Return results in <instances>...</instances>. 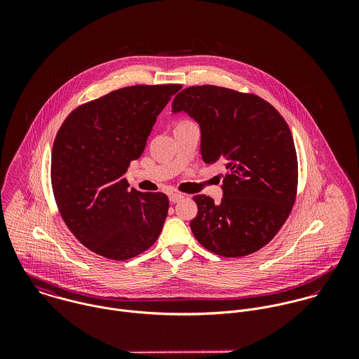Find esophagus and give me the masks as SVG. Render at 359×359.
<instances>
[{
  "label": "esophagus",
  "mask_w": 359,
  "mask_h": 359,
  "mask_svg": "<svg viewBox=\"0 0 359 359\" xmlns=\"http://www.w3.org/2000/svg\"><path fill=\"white\" fill-rule=\"evenodd\" d=\"M168 198H170L171 203H178L180 201L184 199V195H181V194H171Z\"/></svg>",
  "instance_id": "obj_1"
}]
</instances>
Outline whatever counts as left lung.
Segmentation results:
<instances>
[{"label": "left lung", "mask_w": 359, "mask_h": 359, "mask_svg": "<svg viewBox=\"0 0 359 359\" xmlns=\"http://www.w3.org/2000/svg\"><path fill=\"white\" fill-rule=\"evenodd\" d=\"M201 126L205 163L224 161V196L196 195L191 229L208 252L243 257L264 248L287 219L297 194V154L290 128L262 98L224 87L182 90L172 113Z\"/></svg>", "instance_id": "left-lung-1"}]
</instances>
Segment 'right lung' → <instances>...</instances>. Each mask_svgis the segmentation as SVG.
I'll list each match as a JSON object with an SVG mask.
<instances>
[{
    "instance_id": "add662e5",
    "label": "right lung",
    "mask_w": 359,
    "mask_h": 359,
    "mask_svg": "<svg viewBox=\"0 0 359 359\" xmlns=\"http://www.w3.org/2000/svg\"><path fill=\"white\" fill-rule=\"evenodd\" d=\"M182 86H133L76 107L51 156L57 210L91 252L124 261L148 250L164 225L168 198L128 189L124 174L147 147L158 113Z\"/></svg>"
}]
</instances>
